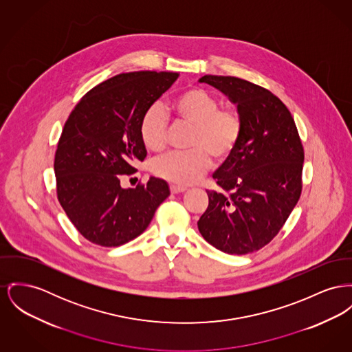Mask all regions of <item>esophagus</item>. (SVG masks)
<instances>
[{"label":"esophagus","mask_w":352,"mask_h":352,"mask_svg":"<svg viewBox=\"0 0 352 352\" xmlns=\"http://www.w3.org/2000/svg\"><path fill=\"white\" fill-rule=\"evenodd\" d=\"M170 191H171L173 194H178V192L186 191V187L179 186V185H170Z\"/></svg>","instance_id":"1"}]
</instances>
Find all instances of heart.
<instances>
[{"label":"heart","mask_w":352,"mask_h":352,"mask_svg":"<svg viewBox=\"0 0 352 352\" xmlns=\"http://www.w3.org/2000/svg\"><path fill=\"white\" fill-rule=\"evenodd\" d=\"M208 90L194 86L174 98L170 110L178 124L191 126L188 151H170L150 164V171L174 184H192L212 164L222 165L235 153L243 135V117L236 107H219ZM140 135L146 148L161 151L168 141V122L164 107L150 104L141 117Z\"/></svg>","instance_id":"1"}]
</instances>
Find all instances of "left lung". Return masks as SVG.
<instances>
[{
	"mask_svg": "<svg viewBox=\"0 0 352 352\" xmlns=\"http://www.w3.org/2000/svg\"><path fill=\"white\" fill-rule=\"evenodd\" d=\"M199 81L236 104L245 127L232 157L212 174L222 190H206L198 228L214 248L245 255L270 243L298 204L305 150L289 109L267 89L230 76Z\"/></svg>",
	"mask_w": 352,
	"mask_h": 352,
	"instance_id": "1",
	"label": "left lung"
}]
</instances>
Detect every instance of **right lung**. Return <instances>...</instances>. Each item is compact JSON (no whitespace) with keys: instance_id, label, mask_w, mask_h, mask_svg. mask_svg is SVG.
I'll use <instances>...</instances> for the list:
<instances>
[{"instance_id":"1","label":"right lung","mask_w":352,"mask_h":352,"mask_svg":"<svg viewBox=\"0 0 352 352\" xmlns=\"http://www.w3.org/2000/svg\"><path fill=\"white\" fill-rule=\"evenodd\" d=\"M179 77L173 72L122 73L89 90L72 110L56 150L57 198L89 242L117 248L141 235L170 195L165 181L122 188L121 177L146 158L141 117Z\"/></svg>"}]
</instances>
